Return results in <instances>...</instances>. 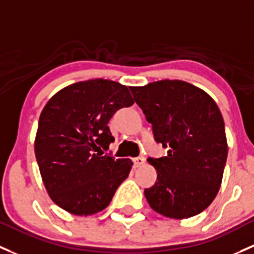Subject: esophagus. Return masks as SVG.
<instances>
[{
	"mask_svg": "<svg viewBox=\"0 0 254 254\" xmlns=\"http://www.w3.org/2000/svg\"><path fill=\"white\" fill-rule=\"evenodd\" d=\"M145 163H146V159L143 156H140V157H137V158H134V164L136 168L141 167V165H143Z\"/></svg>",
	"mask_w": 254,
	"mask_h": 254,
	"instance_id": "obj_1",
	"label": "esophagus"
}]
</instances>
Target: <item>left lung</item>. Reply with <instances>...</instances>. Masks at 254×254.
Returning <instances> with one entry per match:
<instances>
[{"label": "left lung", "mask_w": 254, "mask_h": 254, "mask_svg": "<svg viewBox=\"0 0 254 254\" xmlns=\"http://www.w3.org/2000/svg\"><path fill=\"white\" fill-rule=\"evenodd\" d=\"M135 102L152 124L168 156L148 158L157 181L146 189L149 207L172 219L203 212L218 194L228 158L223 116L215 101L183 80H159L132 86Z\"/></svg>", "instance_id": "obj_1"}]
</instances>
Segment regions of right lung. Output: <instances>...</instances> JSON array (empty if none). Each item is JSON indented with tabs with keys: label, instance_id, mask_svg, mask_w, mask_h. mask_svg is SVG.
<instances>
[{
	"label": "right lung",
	"instance_id": "add662e5",
	"mask_svg": "<svg viewBox=\"0 0 254 254\" xmlns=\"http://www.w3.org/2000/svg\"><path fill=\"white\" fill-rule=\"evenodd\" d=\"M134 105L125 85L106 79L79 81L60 90L42 109L35 156L51 199L70 214H96L111 203L129 176L131 159L105 156L114 137L108 122Z\"/></svg>",
	"mask_w": 254,
	"mask_h": 254
}]
</instances>
